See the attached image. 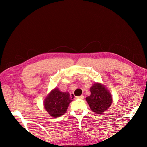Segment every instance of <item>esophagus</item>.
<instances>
[{
	"instance_id": "obj_1",
	"label": "esophagus",
	"mask_w": 147,
	"mask_h": 147,
	"mask_svg": "<svg viewBox=\"0 0 147 147\" xmlns=\"http://www.w3.org/2000/svg\"><path fill=\"white\" fill-rule=\"evenodd\" d=\"M76 98H80V99H84V96L83 95H81V96H76Z\"/></svg>"
}]
</instances>
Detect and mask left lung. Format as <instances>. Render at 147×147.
I'll use <instances>...</instances> for the list:
<instances>
[{
	"mask_svg": "<svg viewBox=\"0 0 147 147\" xmlns=\"http://www.w3.org/2000/svg\"><path fill=\"white\" fill-rule=\"evenodd\" d=\"M91 95L86 97L89 107L96 114H102L110 107L112 96L106 87L100 83H95L90 88Z\"/></svg>",
	"mask_w": 147,
	"mask_h": 147,
	"instance_id": "left-lung-1",
	"label": "left lung"
}]
</instances>
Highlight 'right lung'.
Returning <instances> with one entry per match:
<instances>
[{
	"label": "right lung",
	"instance_id": "1",
	"mask_svg": "<svg viewBox=\"0 0 147 147\" xmlns=\"http://www.w3.org/2000/svg\"><path fill=\"white\" fill-rule=\"evenodd\" d=\"M72 99L68 92H61L56 88L44 100L45 109L50 115L57 118L65 113Z\"/></svg>",
	"mask_w": 147,
	"mask_h": 147
}]
</instances>
